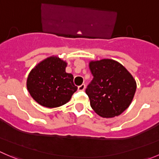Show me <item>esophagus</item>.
Instances as JSON below:
<instances>
[{"mask_svg": "<svg viewBox=\"0 0 159 159\" xmlns=\"http://www.w3.org/2000/svg\"><path fill=\"white\" fill-rule=\"evenodd\" d=\"M85 88H86V85H85V84H83L82 85L79 86V87H78V90H80V91H83V90H85Z\"/></svg>", "mask_w": 159, "mask_h": 159, "instance_id": "obj_1", "label": "esophagus"}]
</instances>
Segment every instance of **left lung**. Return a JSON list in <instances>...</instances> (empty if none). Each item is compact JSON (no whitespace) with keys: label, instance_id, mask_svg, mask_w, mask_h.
I'll return each mask as SVG.
<instances>
[{"label":"left lung","instance_id":"left-lung-1","mask_svg":"<svg viewBox=\"0 0 159 159\" xmlns=\"http://www.w3.org/2000/svg\"><path fill=\"white\" fill-rule=\"evenodd\" d=\"M93 78L86 89L93 111L103 118L122 114L131 104L137 84L122 64L112 59L89 63Z\"/></svg>","mask_w":159,"mask_h":159}]
</instances>
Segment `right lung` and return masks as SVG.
<instances>
[{"label": "right lung", "mask_w": 159, "mask_h": 159, "mask_svg": "<svg viewBox=\"0 0 159 159\" xmlns=\"http://www.w3.org/2000/svg\"><path fill=\"white\" fill-rule=\"evenodd\" d=\"M66 61L51 56L32 69L27 78V90L39 105L47 108L61 106L76 91L73 75L66 72Z\"/></svg>", "instance_id": "right-lung-1"}]
</instances>
